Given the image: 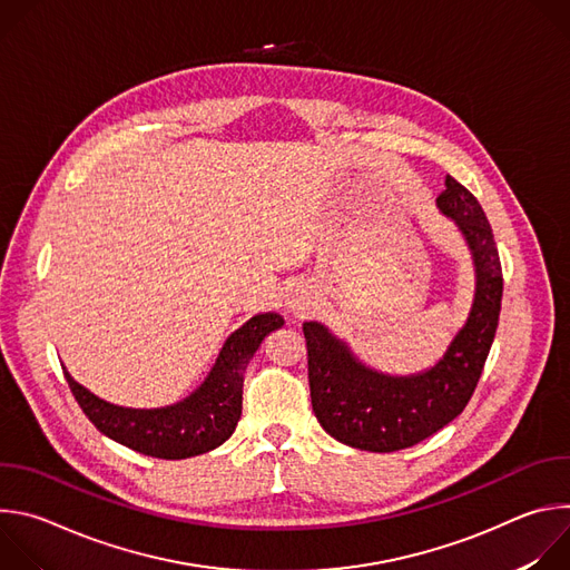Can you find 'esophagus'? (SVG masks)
Returning <instances> with one entry per match:
<instances>
[{"mask_svg": "<svg viewBox=\"0 0 570 570\" xmlns=\"http://www.w3.org/2000/svg\"><path fill=\"white\" fill-rule=\"evenodd\" d=\"M286 308L291 311V313H295V315H304V313H308L311 308H313V297H311V293L306 291V288H293L291 291V295L286 297Z\"/></svg>", "mask_w": 570, "mask_h": 570, "instance_id": "esophagus-1", "label": "esophagus"}]
</instances>
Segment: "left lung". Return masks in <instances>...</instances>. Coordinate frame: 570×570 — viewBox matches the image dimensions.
I'll return each instance as SVG.
<instances>
[{"label":"left lung","mask_w":570,"mask_h":570,"mask_svg":"<svg viewBox=\"0 0 570 570\" xmlns=\"http://www.w3.org/2000/svg\"><path fill=\"white\" fill-rule=\"evenodd\" d=\"M444 185L438 207L464 236L475 288L469 315L442 358L417 374H385L365 365L322 322L302 327L313 413L324 431L347 446L390 453L444 429L464 411L492 350L503 297L494 234L471 191L451 176Z\"/></svg>","instance_id":"obj_1"}]
</instances>
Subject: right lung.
<instances>
[{"label": "right lung", "instance_id": "1", "mask_svg": "<svg viewBox=\"0 0 570 570\" xmlns=\"http://www.w3.org/2000/svg\"><path fill=\"white\" fill-rule=\"evenodd\" d=\"M282 324L284 317L275 311L250 317L225 341L207 379L183 401L161 409H124L76 383L65 367L62 372L88 420L110 440L150 458H194L234 433L243 409V374L264 338Z\"/></svg>", "mask_w": 570, "mask_h": 570}]
</instances>
